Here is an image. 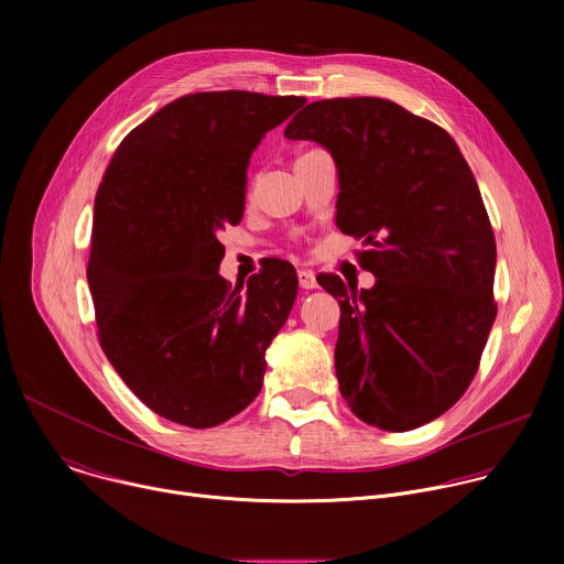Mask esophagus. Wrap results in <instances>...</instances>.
<instances>
[{
	"label": "esophagus",
	"mask_w": 564,
	"mask_h": 564,
	"mask_svg": "<svg viewBox=\"0 0 564 564\" xmlns=\"http://www.w3.org/2000/svg\"><path fill=\"white\" fill-rule=\"evenodd\" d=\"M299 285L303 288V290H314L318 283H316V274L312 272V270H299Z\"/></svg>",
	"instance_id": "esophagus-1"
}]
</instances>
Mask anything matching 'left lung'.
Listing matches in <instances>:
<instances>
[{
    "label": "left lung",
    "mask_w": 564,
    "mask_h": 564,
    "mask_svg": "<svg viewBox=\"0 0 564 564\" xmlns=\"http://www.w3.org/2000/svg\"><path fill=\"white\" fill-rule=\"evenodd\" d=\"M285 138L335 158L337 227L377 276L361 292L316 279L341 307L339 390L370 426H424L468 388L498 312L496 236L473 172L442 127L381 98L312 102Z\"/></svg>",
    "instance_id": "1"
}]
</instances>
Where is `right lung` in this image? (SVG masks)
<instances>
[{
    "label": "right lung",
    "mask_w": 564,
    "mask_h": 564,
    "mask_svg": "<svg viewBox=\"0 0 564 564\" xmlns=\"http://www.w3.org/2000/svg\"><path fill=\"white\" fill-rule=\"evenodd\" d=\"M305 98L183 96L116 149L98 187L87 268L100 346L160 417L212 429L261 392L265 350L299 279L270 261L243 285L220 274L216 231L246 209L250 155Z\"/></svg>",
    "instance_id": "obj_1"
}]
</instances>
